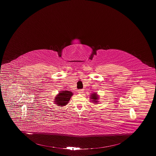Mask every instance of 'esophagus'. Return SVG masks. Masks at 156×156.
<instances>
[{
  "mask_svg": "<svg viewBox=\"0 0 156 156\" xmlns=\"http://www.w3.org/2000/svg\"><path fill=\"white\" fill-rule=\"evenodd\" d=\"M83 91H84L83 89H79L78 90V92L80 93V94H82V93H83Z\"/></svg>",
  "mask_w": 156,
  "mask_h": 156,
  "instance_id": "obj_1",
  "label": "esophagus"
}]
</instances>
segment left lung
<instances>
[{
    "mask_svg": "<svg viewBox=\"0 0 156 156\" xmlns=\"http://www.w3.org/2000/svg\"><path fill=\"white\" fill-rule=\"evenodd\" d=\"M91 99H92V101H93V102H95V103H97V100H98V95L97 94H91Z\"/></svg>",
    "mask_w": 156,
    "mask_h": 156,
    "instance_id": "8db88e82",
    "label": "left lung"
}]
</instances>
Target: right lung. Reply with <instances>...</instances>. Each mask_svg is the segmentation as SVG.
I'll return each instance as SVG.
<instances>
[{
	"instance_id": "right-lung-1",
	"label": "right lung",
	"mask_w": 156,
	"mask_h": 156,
	"mask_svg": "<svg viewBox=\"0 0 156 156\" xmlns=\"http://www.w3.org/2000/svg\"><path fill=\"white\" fill-rule=\"evenodd\" d=\"M73 95L72 92L69 91H60L59 94L57 95L55 103L56 105H59V106H64L66 105L69 101L72 96Z\"/></svg>"
}]
</instances>
